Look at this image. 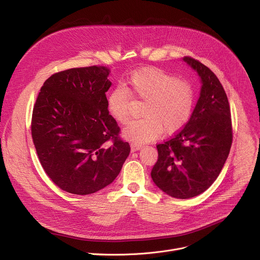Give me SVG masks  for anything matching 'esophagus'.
I'll return each mask as SVG.
<instances>
[{
    "mask_svg": "<svg viewBox=\"0 0 260 260\" xmlns=\"http://www.w3.org/2000/svg\"><path fill=\"white\" fill-rule=\"evenodd\" d=\"M142 148V145L141 144H138V143H132L131 144V151L134 153V152H137L139 151V149Z\"/></svg>",
    "mask_w": 260,
    "mask_h": 260,
    "instance_id": "34e87169",
    "label": "esophagus"
}]
</instances>
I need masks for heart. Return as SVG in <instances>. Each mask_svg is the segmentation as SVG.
I'll return each instance as SVG.
<instances>
[{
    "instance_id": "heart-1",
    "label": "heart",
    "mask_w": 260,
    "mask_h": 260,
    "mask_svg": "<svg viewBox=\"0 0 260 260\" xmlns=\"http://www.w3.org/2000/svg\"><path fill=\"white\" fill-rule=\"evenodd\" d=\"M109 92L107 111L115 121L125 124L129 118L131 93L144 101L143 119L131 122L122 131L126 140L146 143L166 132L180 131L193 113L194 89L187 81L177 79L158 67H143L134 72L124 83Z\"/></svg>"
}]
</instances>
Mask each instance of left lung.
<instances>
[{
  "instance_id": "1",
  "label": "left lung",
  "mask_w": 260,
  "mask_h": 260,
  "mask_svg": "<svg viewBox=\"0 0 260 260\" xmlns=\"http://www.w3.org/2000/svg\"><path fill=\"white\" fill-rule=\"evenodd\" d=\"M200 78L196 106L184 127L158 144L154 183L174 198L187 199L207 190L219 176L232 145L231 111L216 75L199 61L182 59Z\"/></svg>"
}]
</instances>
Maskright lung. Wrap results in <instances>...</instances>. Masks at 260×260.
I'll return each instance as SVG.
<instances>
[{
    "mask_svg": "<svg viewBox=\"0 0 260 260\" xmlns=\"http://www.w3.org/2000/svg\"><path fill=\"white\" fill-rule=\"evenodd\" d=\"M108 75L103 66L54 74L37 98L31 120L36 151L49 178L67 193L89 195L104 188L129 155V144L118 138L120 128L107 111Z\"/></svg>",
    "mask_w": 260,
    "mask_h": 260,
    "instance_id": "right-lung-1",
    "label": "right lung"
}]
</instances>
